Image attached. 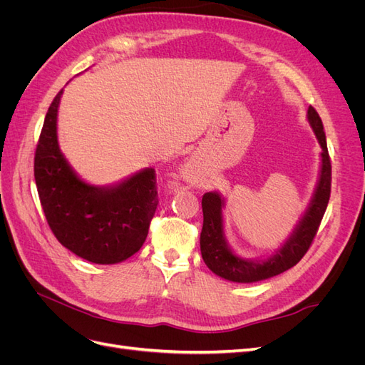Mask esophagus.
Listing matches in <instances>:
<instances>
[{
    "label": "esophagus",
    "instance_id": "34e87169",
    "mask_svg": "<svg viewBox=\"0 0 365 365\" xmlns=\"http://www.w3.org/2000/svg\"><path fill=\"white\" fill-rule=\"evenodd\" d=\"M182 176H184V180L192 181V180H193V172H192V169H190V168H185L184 172H182Z\"/></svg>",
    "mask_w": 365,
    "mask_h": 365
}]
</instances>
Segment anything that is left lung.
<instances>
[{
	"label": "left lung",
	"instance_id": "8db88e82",
	"mask_svg": "<svg viewBox=\"0 0 365 365\" xmlns=\"http://www.w3.org/2000/svg\"><path fill=\"white\" fill-rule=\"evenodd\" d=\"M307 118L323 149L322 175H319L318 187L311 207H309L302 222L297 225L294 235L277 251L275 256L262 263L242 260L235 256L227 247L222 233V197L213 192H208L202 196L204 224L201 231V254L207 267L215 274L220 275V277L239 283H251L269 279L292 268L294 264L303 259L307 250L311 248L330 197L332 165H330L323 121L314 106H309Z\"/></svg>",
	"mask_w": 365,
	"mask_h": 365
}]
</instances>
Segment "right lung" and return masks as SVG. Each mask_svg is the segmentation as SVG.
<instances>
[{"label": "right lung", "mask_w": 365, "mask_h": 365, "mask_svg": "<svg viewBox=\"0 0 365 365\" xmlns=\"http://www.w3.org/2000/svg\"><path fill=\"white\" fill-rule=\"evenodd\" d=\"M62 91L48 108L35 152V181L50 230L76 256L109 264L126 260L145 244L158 205L157 173L146 169L109 189L77 178L58 146Z\"/></svg>", "instance_id": "1"}]
</instances>
